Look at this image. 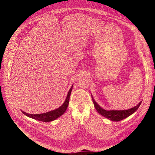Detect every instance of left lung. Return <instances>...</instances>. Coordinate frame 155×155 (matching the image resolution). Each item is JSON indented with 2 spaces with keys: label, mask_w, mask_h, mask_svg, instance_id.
Here are the masks:
<instances>
[{
  "label": "left lung",
  "mask_w": 155,
  "mask_h": 155,
  "mask_svg": "<svg viewBox=\"0 0 155 155\" xmlns=\"http://www.w3.org/2000/svg\"><path fill=\"white\" fill-rule=\"evenodd\" d=\"M93 103L94 104V106L95 109L102 116H103L104 117L109 119L112 121H120L127 117H128L129 116H130L131 114H132L134 113L135 111L137 110L139 106H140L141 103L142 101L140 102L136 106L134 107L133 108L128 109V110H106L103 109H102L95 101L92 98Z\"/></svg>",
  "instance_id": "left-lung-1"
}]
</instances>
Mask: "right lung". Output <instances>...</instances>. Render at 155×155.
I'll return each instance as SVG.
<instances>
[{"mask_svg":"<svg viewBox=\"0 0 155 155\" xmlns=\"http://www.w3.org/2000/svg\"><path fill=\"white\" fill-rule=\"evenodd\" d=\"M73 88V85L70 89L68 94L67 95L66 99L64 101V103L61 106H60L59 108L54 110L50 111L45 113L42 114H28L27 113L24 111H22L23 114L26 115L27 116L33 118L34 119L42 121V122H51L52 120H54L55 119H57L60 116H61L62 114H64V113L66 111L67 109V107L68 106L69 103V99H70V96L71 94V92Z\"/></svg>","mask_w":155,"mask_h":155,"instance_id":"1","label":"right lung"}]
</instances>
